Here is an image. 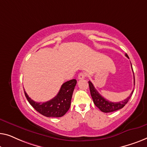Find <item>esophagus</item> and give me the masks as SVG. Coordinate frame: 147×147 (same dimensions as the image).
Segmentation results:
<instances>
[{
  "label": "esophagus",
  "instance_id": "34e87169",
  "mask_svg": "<svg viewBox=\"0 0 147 147\" xmlns=\"http://www.w3.org/2000/svg\"><path fill=\"white\" fill-rule=\"evenodd\" d=\"M86 74L85 73H80L78 75V79H84V78L86 77Z\"/></svg>",
  "mask_w": 147,
  "mask_h": 147
}]
</instances>
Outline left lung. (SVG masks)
Wrapping results in <instances>:
<instances>
[{
	"label": "left lung",
	"mask_w": 147,
	"mask_h": 147,
	"mask_svg": "<svg viewBox=\"0 0 147 147\" xmlns=\"http://www.w3.org/2000/svg\"><path fill=\"white\" fill-rule=\"evenodd\" d=\"M125 56L127 58H129L127 54H126ZM132 69H133V68H132ZM134 84H135V76H134ZM88 85H89L90 88V94H91L92 98V100H93L94 105L103 113L114 112V111H118L119 110V109L123 108V107L125 106V105L129 102V99L131 98L132 94L133 93V90L131 94L129 95V96H128L127 98L125 99L124 100L120 101V102H113L109 100H106L104 97L101 96V95L98 93V92L96 90V88H94V85L90 81H88Z\"/></svg>",
	"instance_id": "left-lung-1"
}]
</instances>
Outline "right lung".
<instances>
[{"label": "right lung", "instance_id": "right-lung-1", "mask_svg": "<svg viewBox=\"0 0 147 147\" xmlns=\"http://www.w3.org/2000/svg\"><path fill=\"white\" fill-rule=\"evenodd\" d=\"M76 84V79L65 82L57 96L45 102H35L24 91L28 102L36 111L47 117H61L66 114L71 106V98Z\"/></svg>", "mask_w": 147, "mask_h": 147}]
</instances>
